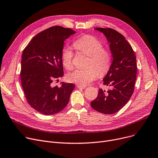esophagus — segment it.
I'll use <instances>...</instances> for the list:
<instances>
[{
    "instance_id": "obj_1",
    "label": "esophagus",
    "mask_w": 158,
    "mask_h": 158,
    "mask_svg": "<svg viewBox=\"0 0 158 158\" xmlns=\"http://www.w3.org/2000/svg\"><path fill=\"white\" fill-rule=\"evenodd\" d=\"M77 87L79 89H85L86 88L85 86H82V85H77Z\"/></svg>"
}]
</instances>
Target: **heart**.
I'll return each mask as SVG.
<instances>
[{"instance_id":"heart-1","label":"heart","mask_w":158,"mask_h":158,"mask_svg":"<svg viewBox=\"0 0 158 158\" xmlns=\"http://www.w3.org/2000/svg\"><path fill=\"white\" fill-rule=\"evenodd\" d=\"M73 47L78 53L87 55L85 69H77L68 76V80L82 86H86L98 76H102L109 71L111 65L110 51L103 48L102 42L95 37L85 35L73 42ZM61 61L67 70L73 68V52L69 48L61 51Z\"/></svg>"}]
</instances>
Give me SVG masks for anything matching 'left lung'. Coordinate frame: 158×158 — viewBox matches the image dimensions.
I'll return each instance as SVG.
<instances>
[{"instance_id": "obj_1", "label": "left lung", "mask_w": 158, "mask_h": 158, "mask_svg": "<svg viewBox=\"0 0 158 158\" xmlns=\"http://www.w3.org/2000/svg\"><path fill=\"white\" fill-rule=\"evenodd\" d=\"M106 37L112 55L110 67L103 79L109 89H99L98 97L91 102V107L105 114L118 112L130 99L133 93L137 67L135 52L118 31L110 28H95Z\"/></svg>"}]
</instances>
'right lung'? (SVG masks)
<instances>
[{"mask_svg": "<svg viewBox=\"0 0 158 158\" xmlns=\"http://www.w3.org/2000/svg\"><path fill=\"white\" fill-rule=\"evenodd\" d=\"M75 33L71 28L50 27L35 35L23 51L22 88L30 106L40 114H55L69 102L75 85L62 82L61 87H53L52 82L64 76L61 51L65 40Z\"/></svg>", "mask_w": 158, "mask_h": 158, "instance_id": "1", "label": "right lung"}]
</instances>
